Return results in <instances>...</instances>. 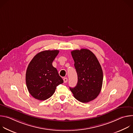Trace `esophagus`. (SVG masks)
I'll return each instance as SVG.
<instances>
[{"instance_id":"esophagus-1","label":"esophagus","mask_w":133,"mask_h":133,"mask_svg":"<svg viewBox=\"0 0 133 133\" xmlns=\"http://www.w3.org/2000/svg\"><path fill=\"white\" fill-rule=\"evenodd\" d=\"M67 81H68V79H67V78L65 77V78H64V82L65 83H66L67 82Z\"/></svg>"}]
</instances>
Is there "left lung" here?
<instances>
[{
    "label": "left lung",
    "mask_w": 133,
    "mask_h": 133,
    "mask_svg": "<svg viewBox=\"0 0 133 133\" xmlns=\"http://www.w3.org/2000/svg\"><path fill=\"white\" fill-rule=\"evenodd\" d=\"M78 77L74 88L69 87L74 97L82 103H88L99 94L103 84V73L96 57L87 49L71 51Z\"/></svg>",
    "instance_id": "1"
}]
</instances>
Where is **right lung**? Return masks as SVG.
Masks as SVG:
<instances>
[{
    "label": "right lung",
    "mask_w": 133,
    "mask_h": 133,
    "mask_svg": "<svg viewBox=\"0 0 133 133\" xmlns=\"http://www.w3.org/2000/svg\"><path fill=\"white\" fill-rule=\"evenodd\" d=\"M58 50H44L36 55L29 64L26 73V83L31 95L39 101L50 98L56 87L64 81L52 63Z\"/></svg>",
    "instance_id": "1"
}]
</instances>
